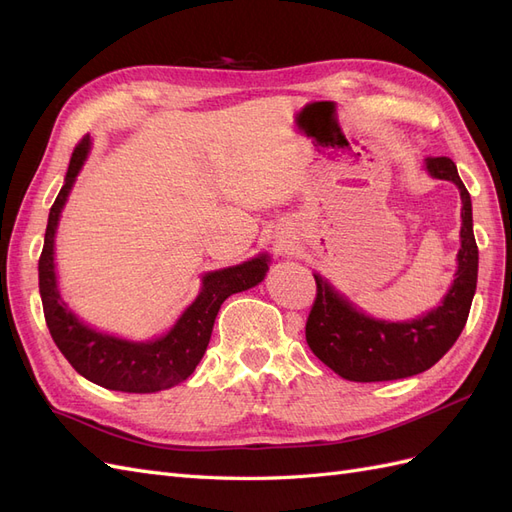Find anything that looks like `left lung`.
Wrapping results in <instances>:
<instances>
[{
    "label": "left lung",
    "mask_w": 512,
    "mask_h": 512,
    "mask_svg": "<svg viewBox=\"0 0 512 512\" xmlns=\"http://www.w3.org/2000/svg\"><path fill=\"white\" fill-rule=\"evenodd\" d=\"M431 177L453 181L461 192V250L455 282L442 305L408 322L367 318L322 280L307 316L305 339L318 359L352 382H382L416 376L436 365L457 342L470 314L478 275V247L472 230V200L448 158H427Z\"/></svg>",
    "instance_id": "8db88e82"
}]
</instances>
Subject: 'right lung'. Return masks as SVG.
Segmentation results:
<instances>
[{
  "mask_svg": "<svg viewBox=\"0 0 512 512\" xmlns=\"http://www.w3.org/2000/svg\"><path fill=\"white\" fill-rule=\"evenodd\" d=\"M89 147L91 138L85 134L72 151L64 188L59 190L49 213V224H46L44 247L38 260L44 320L61 354L83 378L111 391L158 393L192 376L209 346L220 305L230 294L260 284L269 269V258L258 256L243 262V265L207 273L196 301L185 309L170 333L156 339V342H126V339L102 335L85 327L59 299L53 245L59 213L66 205V198L87 158Z\"/></svg>",
  "mask_w": 512,
  "mask_h": 512,
  "instance_id": "1",
  "label": "right lung"
}]
</instances>
